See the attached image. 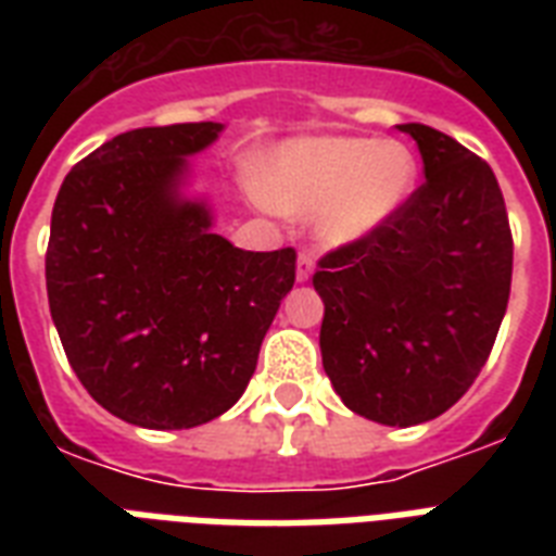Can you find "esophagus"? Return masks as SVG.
Here are the masks:
<instances>
[{"instance_id":"esophagus-1","label":"esophagus","mask_w":556,"mask_h":556,"mask_svg":"<svg viewBox=\"0 0 556 556\" xmlns=\"http://www.w3.org/2000/svg\"><path fill=\"white\" fill-rule=\"evenodd\" d=\"M312 274H314L312 251H300V256H296V279H300V282H308Z\"/></svg>"}]
</instances>
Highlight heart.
I'll return each mask as SVG.
<instances>
[{"mask_svg": "<svg viewBox=\"0 0 556 556\" xmlns=\"http://www.w3.org/2000/svg\"><path fill=\"white\" fill-rule=\"evenodd\" d=\"M415 176V155L401 141L303 138L262 161L256 195L279 213H314L323 242L349 244L404 207Z\"/></svg>", "mask_w": 556, "mask_h": 556, "instance_id": "heart-1", "label": "heart"}]
</instances>
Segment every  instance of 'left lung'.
<instances>
[{
    "mask_svg": "<svg viewBox=\"0 0 556 556\" xmlns=\"http://www.w3.org/2000/svg\"><path fill=\"white\" fill-rule=\"evenodd\" d=\"M424 181L387 225L317 262L323 369L352 413L389 427L439 418L473 387L508 308L514 239L488 161L401 124Z\"/></svg>",
    "mask_w": 556,
    "mask_h": 556,
    "instance_id": "obj_1",
    "label": "left lung"
}]
</instances>
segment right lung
I'll return each mask as SVG.
<instances>
[{
  "label": "right lung",
  "instance_id": "obj_1",
  "mask_svg": "<svg viewBox=\"0 0 556 556\" xmlns=\"http://www.w3.org/2000/svg\"><path fill=\"white\" fill-rule=\"evenodd\" d=\"M222 124L132 129L65 176L46 288L65 357L94 401L147 430H190L242 397L294 288L296 251L253 253L178 195L187 155Z\"/></svg>",
  "mask_w": 556,
  "mask_h": 556
}]
</instances>
